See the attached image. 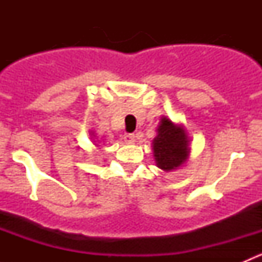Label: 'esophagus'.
Here are the masks:
<instances>
[{"label": "esophagus", "instance_id": "obj_1", "mask_svg": "<svg viewBox=\"0 0 262 262\" xmlns=\"http://www.w3.org/2000/svg\"><path fill=\"white\" fill-rule=\"evenodd\" d=\"M124 142L128 144H133L136 142V138H134V134H124L123 137Z\"/></svg>", "mask_w": 262, "mask_h": 262}]
</instances>
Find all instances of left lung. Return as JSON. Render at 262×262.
Masks as SVG:
<instances>
[{
	"instance_id": "obj_1",
	"label": "left lung",
	"mask_w": 262,
	"mask_h": 262,
	"mask_svg": "<svg viewBox=\"0 0 262 262\" xmlns=\"http://www.w3.org/2000/svg\"><path fill=\"white\" fill-rule=\"evenodd\" d=\"M156 165L163 171H172L180 167L190 153L189 139L181 125H176L170 119L162 116L157 136L152 142Z\"/></svg>"
}]
</instances>
